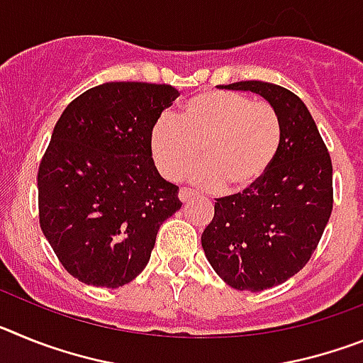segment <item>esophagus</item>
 I'll use <instances>...</instances> for the list:
<instances>
[{
    "instance_id": "esophagus-1",
    "label": "esophagus",
    "mask_w": 363,
    "mask_h": 363,
    "mask_svg": "<svg viewBox=\"0 0 363 363\" xmlns=\"http://www.w3.org/2000/svg\"><path fill=\"white\" fill-rule=\"evenodd\" d=\"M192 198H194V192L189 191V189H182V191H179V201H182V203H187Z\"/></svg>"
}]
</instances>
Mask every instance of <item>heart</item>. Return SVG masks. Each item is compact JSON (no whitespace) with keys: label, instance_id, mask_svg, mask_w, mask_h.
Returning a JSON list of instances; mask_svg holds the SVG:
<instances>
[{"label":"heart","instance_id":"b5f03b06","mask_svg":"<svg viewBox=\"0 0 363 363\" xmlns=\"http://www.w3.org/2000/svg\"><path fill=\"white\" fill-rule=\"evenodd\" d=\"M152 160L165 178L192 172V184L238 194L267 174L281 145V120L267 101L230 91L187 99L178 118L162 114L150 129Z\"/></svg>","mask_w":363,"mask_h":363}]
</instances>
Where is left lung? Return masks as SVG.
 <instances>
[{
	"label": "left lung",
	"instance_id": "1",
	"mask_svg": "<svg viewBox=\"0 0 363 363\" xmlns=\"http://www.w3.org/2000/svg\"><path fill=\"white\" fill-rule=\"evenodd\" d=\"M230 91L267 99L281 120L277 160L255 187L218 198L201 247L218 277L238 291L269 289L306 267L333 211V163L306 104L274 83Z\"/></svg>",
	"mask_w": 363,
	"mask_h": 363
}]
</instances>
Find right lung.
<instances>
[{
	"mask_svg": "<svg viewBox=\"0 0 363 363\" xmlns=\"http://www.w3.org/2000/svg\"><path fill=\"white\" fill-rule=\"evenodd\" d=\"M171 85L108 82L70 101L38 171L40 225L67 272L116 289L149 264L160 225L182 207L150 154Z\"/></svg>",
	"mask_w": 363,
	"mask_h": 363,
	"instance_id": "1",
	"label": "right lung"
}]
</instances>
